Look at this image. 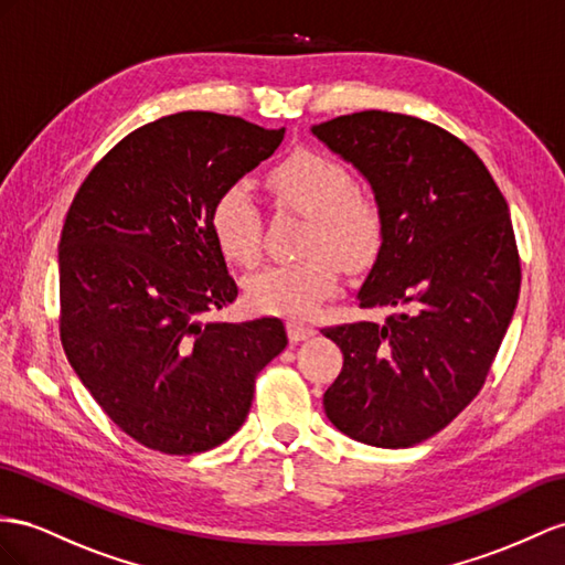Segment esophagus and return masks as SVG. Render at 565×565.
<instances>
[{
    "instance_id": "1",
    "label": "esophagus",
    "mask_w": 565,
    "mask_h": 565,
    "mask_svg": "<svg viewBox=\"0 0 565 565\" xmlns=\"http://www.w3.org/2000/svg\"><path fill=\"white\" fill-rule=\"evenodd\" d=\"M286 329H288V339H291L294 343H298V341H306V339L315 337V329H312L310 324H302V322H296V320L288 322V324H286Z\"/></svg>"
}]
</instances>
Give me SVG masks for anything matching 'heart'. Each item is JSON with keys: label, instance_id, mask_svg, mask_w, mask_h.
I'll list each match as a JSON object with an SVG mask.
<instances>
[{"label": "heart", "instance_id": "b5f03b06", "mask_svg": "<svg viewBox=\"0 0 565 565\" xmlns=\"http://www.w3.org/2000/svg\"><path fill=\"white\" fill-rule=\"evenodd\" d=\"M267 185L279 205L310 216L306 253L288 265H267L245 281L250 306L265 315L310 317L339 288L337 259L363 267L380 248L384 216L370 193L353 188V173L339 159L296 150L271 169ZM210 226L222 253L238 265L259 257V210L243 183L222 188L210 210Z\"/></svg>", "mask_w": 565, "mask_h": 565}]
</instances>
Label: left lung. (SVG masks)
Returning <instances> with one entry per match:
<instances>
[{"instance_id": "left-lung-1", "label": "left lung", "mask_w": 565, "mask_h": 565, "mask_svg": "<svg viewBox=\"0 0 565 565\" xmlns=\"http://www.w3.org/2000/svg\"><path fill=\"white\" fill-rule=\"evenodd\" d=\"M310 131L382 207L380 250L355 298L394 310L384 324L322 329L343 353L324 413L355 441L415 446L477 396L513 320L520 259L509 205L482 159L423 119L370 109Z\"/></svg>"}]
</instances>
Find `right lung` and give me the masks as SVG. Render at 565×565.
Here are the masks:
<instances>
[{"label": "right lung", "instance_id": "obj_1", "mask_svg": "<svg viewBox=\"0 0 565 565\" xmlns=\"http://www.w3.org/2000/svg\"><path fill=\"white\" fill-rule=\"evenodd\" d=\"M281 140L238 117L171 114L128 134L71 202L56 248L64 353L111 423L154 451L236 434L259 370L286 349L277 317L200 320L238 296L212 202Z\"/></svg>", "mask_w": 565, "mask_h": 565}]
</instances>
